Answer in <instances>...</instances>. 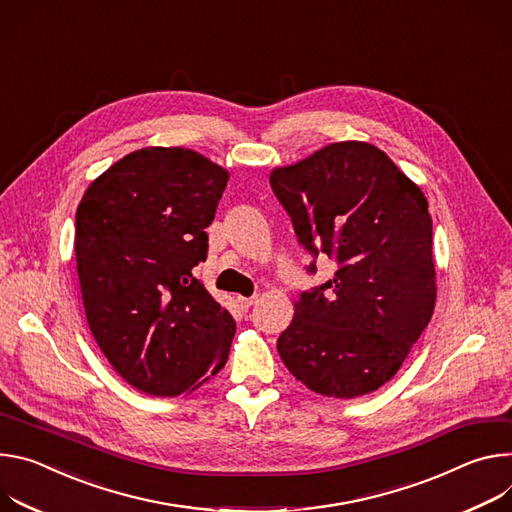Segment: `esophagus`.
Instances as JSON below:
<instances>
[{"label":"esophagus","mask_w":512,"mask_h":512,"mask_svg":"<svg viewBox=\"0 0 512 512\" xmlns=\"http://www.w3.org/2000/svg\"><path fill=\"white\" fill-rule=\"evenodd\" d=\"M254 303H258V295H254V297H238V305L242 309H250Z\"/></svg>","instance_id":"esophagus-1"}]
</instances>
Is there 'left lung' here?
<instances>
[{"label": "left lung", "instance_id": "8db88e82", "mask_svg": "<svg viewBox=\"0 0 512 512\" xmlns=\"http://www.w3.org/2000/svg\"><path fill=\"white\" fill-rule=\"evenodd\" d=\"M270 185L299 242L339 264L333 280L295 303L276 344L282 362L323 396L378 390L399 372L435 309L427 197L380 148L360 140L278 166Z\"/></svg>", "mask_w": 512, "mask_h": 512}]
</instances>
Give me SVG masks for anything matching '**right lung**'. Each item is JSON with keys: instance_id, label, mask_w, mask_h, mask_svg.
I'll use <instances>...</instances> for the list:
<instances>
[{"instance_id": "obj_1", "label": "right lung", "mask_w": 512, "mask_h": 512, "mask_svg": "<svg viewBox=\"0 0 512 512\" xmlns=\"http://www.w3.org/2000/svg\"><path fill=\"white\" fill-rule=\"evenodd\" d=\"M230 173L183 146L113 162L85 191L75 258L85 315L107 362L152 396L197 390L230 356L236 321L193 276Z\"/></svg>"}]
</instances>
